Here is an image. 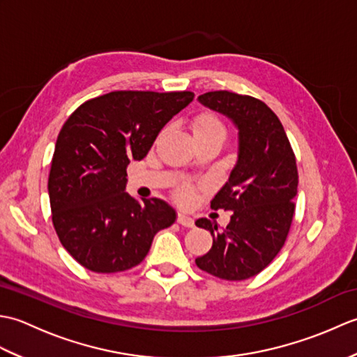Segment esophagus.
<instances>
[{
  "label": "esophagus",
  "instance_id": "esophagus-1",
  "mask_svg": "<svg viewBox=\"0 0 357 357\" xmlns=\"http://www.w3.org/2000/svg\"><path fill=\"white\" fill-rule=\"evenodd\" d=\"M178 224H181L183 227H187V229H192V227H195V221L193 219L185 215V213H179L178 215Z\"/></svg>",
  "mask_w": 357,
  "mask_h": 357
}]
</instances>
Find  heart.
I'll use <instances>...</instances> for the list:
<instances>
[{"mask_svg": "<svg viewBox=\"0 0 357 357\" xmlns=\"http://www.w3.org/2000/svg\"><path fill=\"white\" fill-rule=\"evenodd\" d=\"M192 133L195 138H201V136H208V135H225L224 124L221 123L216 115L210 112H204L196 115L192 121ZM179 198L183 201H190L193 192L192 188L184 187L179 190Z\"/></svg>", "mask_w": 357, "mask_h": 357, "instance_id": "heart-1", "label": "heart"}]
</instances>
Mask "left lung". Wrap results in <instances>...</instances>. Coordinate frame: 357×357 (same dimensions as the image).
Returning <instances> with one entry per match:
<instances>
[{
	"mask_svg": "<svg viewBox=\"0 0 357 357\" xmlns=\"http://www.w3.org/2000/svg\"><path fill=\"white\" fill-rule=\"evenodd\" d=\"M198 101L231 119L238 128V161L230 178L211 199V208L230 210L229 225L195 224L213 236L207 255L196 257L204 271L225 280L256 276L284 247L294 215L298 167L282 124L267 104L227 90L208 92Z\"/></svg>",
	"mask_w": 357,
	"mask_h": 357,
	"instance_id": "1",
	"label": "left lung"
}]
</instances>
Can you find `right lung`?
<instances>
[{
	"mask_svg": "<svg viewBox=\"0 0 357 357\" xmlns=\"http://www.w3.org/2000/svg\"><path fill=\"white\" fill-rule=\"evenodd\" d=\"M192 92L119 90L93 98L66 121L49 174L52 221L63 247L82 267L118 273L147 256L155 234L176 221L162 199L126 192L127 165L141 161Z\"/></svg>",
	"mask_w": 357,
	"mask_h": 357,
	"instance_id": "obj_1",
	"label": "right lung"
}]
</instances>
